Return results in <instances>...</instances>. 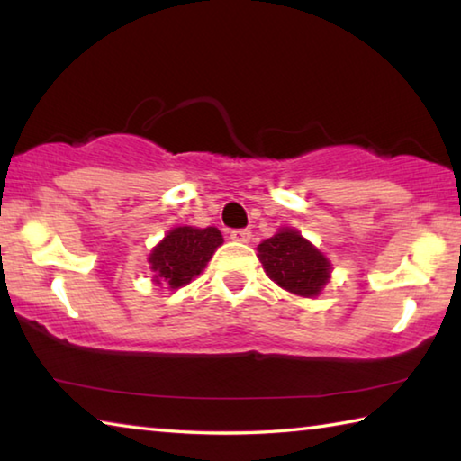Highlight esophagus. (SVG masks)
<instances>
[{
    "label": "esophagus",
    "mask_w": 461,
    "mask_h": 461,
    "mask_svg": "<svg viewBox=\"0 0 461 461\" xmlns=\"http://www.w3.org/2000/svg\"><path fill=\"white\" fill-rule=\"evenodd\" d=\"M230 238L233 241H241V244H246V241H249V238H252V233H249V230H231Z\"/></svg>",
    "instance_id": "34e87169"
}]
</instances>
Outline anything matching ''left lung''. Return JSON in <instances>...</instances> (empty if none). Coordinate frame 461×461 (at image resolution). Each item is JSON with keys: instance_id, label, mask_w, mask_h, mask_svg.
<instances>
[{"instance_id": "1", "label": "left lung", "mask_w": 461, "mask_h": 461, "mask_svg": "<svg viewBox=\"0 0 461 461\" xmlns=\"http://www.w3.org/2000/svg\"><path fill=\"white\" fill-rule=\"evenodd\" d=\"M267 275L288 293L315 296L330 280V262L294 230H283L258 246Z\"/></svg>"}]
</instances>
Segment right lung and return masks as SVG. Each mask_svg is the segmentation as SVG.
<instances>
[{
	"mask_svg": "<svg viewBox=\"0 0 461 461\" xmlns=\"http://www.w3.org/2000/svg\"><path fill=\"white\" fill-rule=\"evenodd\" d=\"M223 244V238L217 228H175L167 238L152 249L150 268L156 272L154 278L158 285L170 288L185 286L201 275L205 264L212 260L217 246Z\"/></svg>",
	"mask_w": 461,
	"mask_h": 461,
	"instance_id": "add662e5",
	"label": "right lung"
}]
</instances>
